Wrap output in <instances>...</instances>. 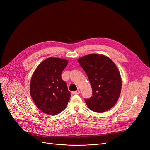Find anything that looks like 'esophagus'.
<instances>
[{"mask_svg": "<svg viewBox=\"0 0 150 150\" xmlns=\"http://www.w3.org/2000/svg\"><path fill=\"white\" fill-rule=\"evenodd\" d=\"M80 93V90H77V91L72 92L73 94H79Z\"/></svg>", "mask_w": 150, "mask_h": 150, "instance_id": "34e87169", "label": "esophagus"}]
</instances>
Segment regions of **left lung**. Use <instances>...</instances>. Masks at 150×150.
I'll use <instances>...</instances> for the list:
<instances>
[{
	"mask_svg": "<svg viewBox=\"0 0 150 150\" xmlns=\"http://www.w3.org/2000/svg\"><path fill=\"white\" fill-rule=\"evenodd\" d=\"M92 86V96L84 99L92 111L104 112L112 108L119 98L122 79L114 62L102 54H91L78 59Z\"/></svg>",
	"mask_w": 150,
	"mask_h": 150,
	"instance_id": "left-lung-1",
	"label": "left lung"
}]
</instances>
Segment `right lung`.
<instances>
[{"label": "right lung", "instance_id": "right-lung-1", "mask_svg": "<svg viewBox=\"0 0 150 150\" xmlns=\"http://www.w3.org/2000/svg\"><path fill=\"white\" fill-rule=\"evenodd\" d=\"M68 61L58 58L43 61L35 70L30 82V96L36 106L49 115L64 110L70 97L61 74Z\"/></svg>", "mask_w": 150, "mask_h": 150}]
</instances>
